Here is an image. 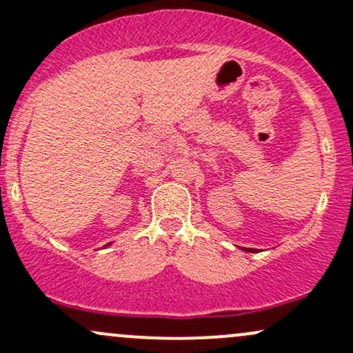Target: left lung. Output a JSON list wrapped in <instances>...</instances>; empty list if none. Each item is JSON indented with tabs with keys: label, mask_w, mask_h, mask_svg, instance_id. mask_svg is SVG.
Segmentation results:
<instances>
[{
	"label": "left lung",
	"mask_w": 353,
	"mask_h": 353,
	"mask_svg": "<svg viewBox=\"0 0 353 353\" xmlns=\"http://www.w3.org/2000/svg\"><path fill=\"white\" fill-rule=\"evenodd\" d=\"M242 249H244L245 252H257V249H245V247H242Z\"/></svg>",
	"instance_id": "obj_1"
}]
</instances>
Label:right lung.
<instances>
[{
  "mask_svg": "<svg viewBox=\"0 0 353 353\" xmlns=\"http://www.w3.org/2000/svg\"><path fill=\"white\" fill-rule=\"evenodd\" d=\"M108 245H109V244H108Z\"/></svg>",
  "mask_w": 353,
  "mask_h": 353,
  "instance_id": "right-lung-1",
  "label": "right lung"
}]
</instances>
